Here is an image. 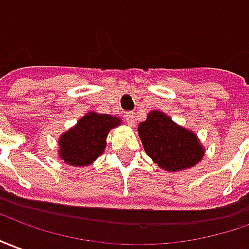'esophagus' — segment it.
<instances>
[{"mask_svg":"<svg viewBox=\"0 0 249 249\" xmlns=\"http://www.w3.org/2000/svg\"><path fill=\"white\" fill-rule=\"evenodd\" d=\"M124 118H126V122H127L128 126H135V116L134 112H127V114L124 115Z\"/></svg>","mask_w":249,"mask_h":249,"instance_id":"1","label":"esophagus"}]
</instances>
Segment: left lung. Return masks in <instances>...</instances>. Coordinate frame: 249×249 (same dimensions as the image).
Returning a JSON list of instances; mask_svg holds the SVG:
<instances>
[{
	"label": "left lung",
	"mask_w": 249,
	"mask_h": 249,
	"mask_svg": "<svg viewBox=\"0 0 249 249\" xmlns=\"http://www.w3.org/2000/svg\"><path fill=\"white\" fill-rule=\"evenodd\" d=\"M138 135L147 156L168 172L195 167L206 152L194 131L178 124L159 109H152L146 121L138 124Z\"/></svg>",
	"instance_id": "obj_1"
}]
</instances>
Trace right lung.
Wrapping results in <instances>:
<instances>
[{"label": "right lung", "instance_id": "1", "mask_svg": "<svg viewBox=\"0 0 249 249\" xmlns=\"http://www.w3.org/2000/svg\"><path fill=\"white\" fill-rule=\"evenodd\" d=\"M119 116L90 111L58 140V159L71 167H88L107 146V135L121 126Z\"/></svg>", "mask_w": 249, "mask_h": 249}]
</instances>
